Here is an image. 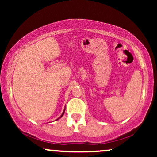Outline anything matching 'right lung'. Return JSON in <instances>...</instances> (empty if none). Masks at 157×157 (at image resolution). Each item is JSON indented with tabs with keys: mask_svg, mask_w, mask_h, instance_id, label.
<instances>
[{
	"mask_svg": "<svg viewBox=\"0 0 157 157\" xmlns=\"http://www.w3.org/2000/svg\"><path fill=\"white\" fill-rule=\"evenodd\" d=\"M64 112H65V109H64V111H63V113H62V114H61V116L60 117H59L58 119H57V120H59V119H60V118H61V117H63V115L64 114Z\"/></svg>",
	"mask_w": 157,
	"mask_h": 157,
	"instance_id": "add662e5",
	"label": "right lung"
}]
</instances>
